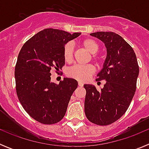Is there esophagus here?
<instances>
[{
	"instance_id": "34e87169",
	"label": "esophagus",
	"mask_w": 149,
	"mask_h": 149,
	"mask_svg": "<svg viewBox=\"0 0 149 149\" xmlns=\"http://www.w3.org/2000/svg\"><path fill=\"white\" fill-rule=\"evenodd\" d=\"M78 86H81V87H82V86H84V84H83L82 82H78Z\"/></svg>"
}]
</instances>
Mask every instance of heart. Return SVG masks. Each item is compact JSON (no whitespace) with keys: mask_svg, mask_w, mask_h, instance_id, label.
Returning a JSON list of instances; mask_svg holds the SVG:
<instances>
[{"mask_svg":"<svg viewBox=\"0 0 149 149\" xmlns=\"http://www.w3.org/2000/svg\"><path fill=\"white\" fill-rule=\"evenodd\" d=\"M81 45L90 54H93L92 59L95 63H100V58L96 53L99 50V45L93 39H85L81 41ZM74 57V47L71 43H67L63 48V58L66 63H71ZM94 66L92 65H76L71 67L68 70V77L80 81H86L95 73Z\"/></svg>","mask_w":149,"mask_h":149,"instance_id":"obj_1","label":"heart"}]
</instances>
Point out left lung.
Here are the masks:
<instances>
[{
    "instance_id": "obj_1",
    "label": "left lung",
    "mask_w": 149,
    "mask_h": 149,
    "mask_svg": "<svg viewBox=\"0 0 149 149\" xmlns=\"http://www.w3.org/2000/svg\"><path fill=\"white\" fill-rule=\"evenodd\" d=\"M91 36L104 43L107 57L96 81H106L103 89L85 84L84 111L91 122L108 125L125 114L133 99L139 75V65L131 46L119 34L96 32Z\"/></svg>"
}]
</instances>
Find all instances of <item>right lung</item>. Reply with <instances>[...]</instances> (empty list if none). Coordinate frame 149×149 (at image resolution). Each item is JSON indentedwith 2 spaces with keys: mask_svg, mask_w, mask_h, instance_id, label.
<instances>
[{
  "mask_svg": "<svg viewBox=\"0 0 149 149\" xmlns=\"http://www.w3.org/2000/svg\"><path fill=\"white\" fill-rule=\"evenodd\" d=\"M80 35L45 29L27 40L18 54L15 68L17 95L25 111L40 123H57L65 116L77 81L64 77L54 84L50 72L63 68L64 46Z\"/></svg>",
  "mask_w": 149,
  "mask_h": 149,
  "instance_id": "right-lung-1",
  "label": "right lung"
}]
</instances>
